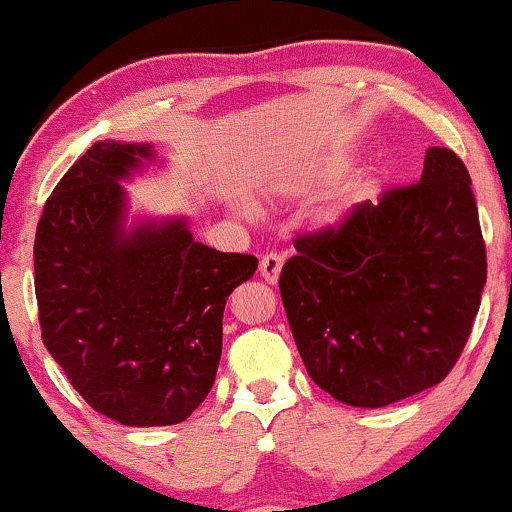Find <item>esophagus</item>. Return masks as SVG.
Returning <instances> with one entry per match:
<instances>
[{
	"label": "esophagus",
	"mask_w": 512,
	"mask_h": 512,
	"mask_svg": "<svg viewBox=\"0 0 512 512\" xmlns=\"http://www.w3.org/2000/svg\"><path fill=\"white\" fill-rule=\"evenodd\" d=\"M281 267H284V257L276 255V252H267L260 260V276L267 284H276V281H279Z\"/></svg>",
	"instance_id": "obj_1"
}]
</instances>
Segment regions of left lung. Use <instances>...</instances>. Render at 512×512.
I'll list each match as a JSON object with an SVG mask.
<instances>
[{"mask_svg": "<svg viewBox=\"0 0 512 512\" xmlns=\"http://www.w3.org/2000/svg\"><path fill=\"white\" fill-rule=\"evenodd\" d=\"M279 291L308 375L351 407L438 385L460 358L486 284L472 178L431 146L421 180L296 238Z\"/></svg>", "mask_w": 512, "mask_h": 512, "instance_id": "1", "label": "left lung"}]
</instances>
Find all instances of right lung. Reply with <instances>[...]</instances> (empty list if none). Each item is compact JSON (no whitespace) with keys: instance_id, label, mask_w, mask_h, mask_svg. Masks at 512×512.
Listing matches in <instances>:
<instances>
[{"instance_id":"1","label":"right lung","mask_w":512,"mask_h":512,"mask_svg":"<svg viewBox=\"0 0 512 512\" xmlns=\"http://www.w3.org/2000/svg\"><path fill=\"white\" fill-rule=\"evenodd\" d=\"M151 144L96 142L57 182L33 245L45 349L74 390L125 426H173L221 361L223 308L257 257L202 245L185 219L125 226L120 180Z\"/></svg>"}]
</instances>
